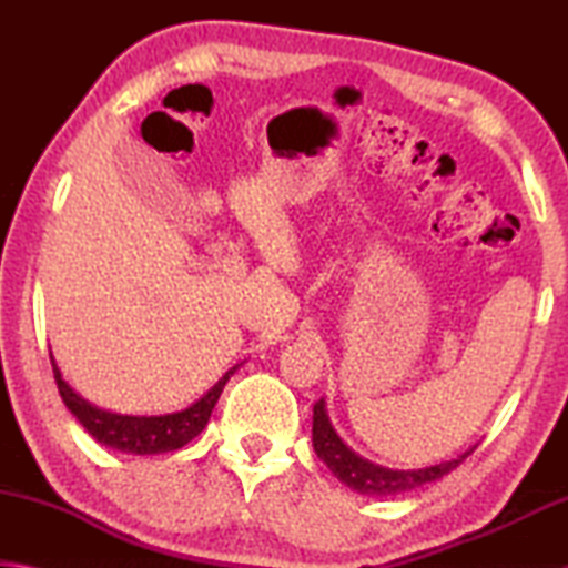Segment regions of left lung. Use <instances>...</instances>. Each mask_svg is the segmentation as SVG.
Segmentation results:
<instances>
[{"instance_id":"1","label":"left lung","mask_w":568,"mask_h":568,"mask_svg":"<svg viewBox=\"0 0 568 568\" xmlns=\"http://www.w3.org/2000/svg\"><path fill=\"white\" fill-rule=\"evenodd\" d=\"M313 448L323 464L333 470V476L343 480V484L353 488V491L365 496H396L403 491H413V488L418 486H426L430 480L444 478L468 454H474L476 446H470L466 454L450 460H440V464L426 468L393 470L386 466L371 464L368 458L355 454V450L335 434L333 423L328 418V408H325V400L321 398L313 406Z\"/></svg>"}]
</instances>
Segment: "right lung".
I'll return each mask as SVG.
<instances>
[{
  "mask_svg": "<svg viewBox=\"0 0 568 568\" xmlns=\"http://www.w3.org/2000/svg\"><path fill=\"white\" fill-rule=\"evenodd\" d=\"M50 361H52L54 381H57V388H60L64 406L70 408L72 416L82 423L84 430H88L94 440H100L102 446L122 450V454H132V456L168 454V450H175L190 444V440L207 426L210 413H213L220 393L225 388V383L240 368V365H233V368H230L203 398H197L187 408L165 413V416H122V413L102 410L98 406H92L90 400H84L80 393H74L70 388V383L62 378L60 365H57L52 353H50Z\"/></svg>",
  "mask_w": 568,
  "mask_h": 568,
  "instance_id": "add662e5",
  "label": "right lung"
}]
</instances>
